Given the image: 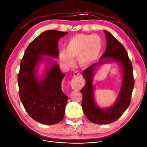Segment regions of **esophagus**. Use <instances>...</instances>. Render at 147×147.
Returning <instances> with one entry per match:
<instances>
[{
	"mask_svg": "<svg viewBox=\"0 0 147 147\" xmlns=\"http://www.w3.org/2000/svg\"><path fill=\"white\" fill-rule=\"evenodd\" d=\"M70 85L74 90H79L84 85V80L80 73L75 72L74 78L70 82Z\"/></svg>",
	"mask_w": 147,
	"mask_h": 147,
	"instance_id": "1",
	"label": "esophagus"
}]
</instances>
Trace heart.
I'll use <instances>...</instances> for the list:
<instances>
[{
	"instance_id": "obj_1",
	"label": "heart",
	"mask_w": 147,
	"mask_h": 147,
	"mask_svg": "<svg viewBox=\"0 0 147 147\" xmlns=\"http://www.w3.org/2000/svg\"><path fill=\"white\" fill-rule=\"evenodd\" d=\"M102 48L101 38L97 35L79 34L71 38L67 45L65 53L59 55L61 63L64 66L72 67L78 59L79 65L87 68L94 63Z\"/></svg>"
}]
</instances>
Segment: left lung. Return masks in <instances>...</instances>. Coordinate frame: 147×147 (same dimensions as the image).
I'll return each mask as SVG.
<instances>
[{"label":"left lung","instance_id":"1","mask_svg":"<svg viewBox=\"0 0 147 147\" xmlns=\"http://www.w3.org/2000/svg\"><path fill=\"white\" fill-rule=\"evenodd\" d=\"M107 45L105 53L98 63L94 64L84 69L82 72L86 84L80 91L83 96L82 105L84 115L90 121L97 124H106L115 122L121 116L129 105L134 86L132 65L125 48L109 31L104 30ZM108 58L105 60L101 59ZM110 60H117L122 64L123 82L121 91L115 104L110 108L102 109L95 104L92 80L95 67L97 65Z\"/></svg>","mask_w":147,"mask_h":147}]
</instances>
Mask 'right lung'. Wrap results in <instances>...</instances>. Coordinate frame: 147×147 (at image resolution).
Here are the masks:
<instances>
[{"label":"right lung","instance_id":"1","mask_svg":"<svg viewBox=\"0 0 147 147\" xmlns=\"http://www.w3.org/2000/svg\"><path fill=\"white\" fill-rule=\"evenodd\" d=\"M67 32L46 30L35 38L26 48L22 58L18 76L19 95L29 116L39 123L51 125L63 120L68 97L63 92L61 83L65 75L56 62L39 80L35 77V68L42 56H59V40Z\"/></svg>","mask_w":147,"mask_h":147}]
</instances>
